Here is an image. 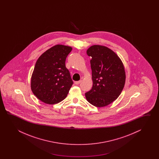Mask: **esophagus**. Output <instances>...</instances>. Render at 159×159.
<instances>
[{
    "instance_id": "obj_1",
    "label": "esophagus",
    "mask_w": 159,
    "mask_h": 159,
    "mask_svg": "<svg viewBox=\"0 0 159 159\" xmlns=\"http://www.w3.org/2000/svg\"><path fill=\"white\" fill-rule=\"evenodd\" d=\"M81 82V81L80 80V81H75V84H80V83Z\"/></svg>"
}]
</instances>
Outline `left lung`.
Instances as JSON below:
<instances>
[{
  "label": "left lung",
  "mask_w": 159,
  "mask_h": 159,
  "mask_svg": "<svg viewBox=\"0 0 159 159\" xmlns=\"http://www.w3.org/2000/svg\"><path fill=\"white\" fill-rule=\"evenodd\" d=\"M86 53L92 58L93 87L85 93V97L95 107H105L118 98L123 89L125 81L124 65L118 56L105 46L92 45Z\"/></svg>",
  "instance_id": "1"
}]
</instances>
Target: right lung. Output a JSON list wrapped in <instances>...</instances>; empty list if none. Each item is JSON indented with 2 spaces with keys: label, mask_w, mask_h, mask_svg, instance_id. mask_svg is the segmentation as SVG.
Listing matches in <instances>:
<instances>
[{
  "label": "right lung",
  "mask_w": 159,
  "mask_h": 159,
  "mask_svg": "<svg viewBox=\"0 0 159 159\" xmlns=\"http://www.w3.org/2000/svg\"><path fill=\"white\" fill-rule=\"evenodd\" d=\"M71 47L58 44L38 58L31 77L30 88L41 101L54 105L66 97L73 82L65 61Z\"/></svg>",
  "instance_id": "1"
}]
</instances>
